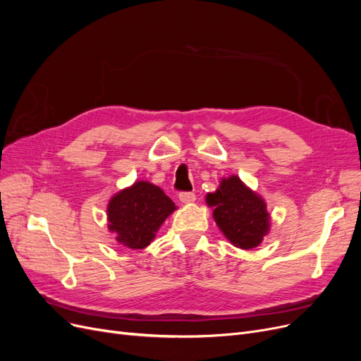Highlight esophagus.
<instances>
[{
	"instance_id": "obj_1",
	"label": "esophagus",
	"mask_w": 361,
	"mask_h": 361,
	"mask_svg": "<svg viewBox=\"0 0 361 361\" xmlns=\"http://www.w3.org/2000/svg\"><path fill=\"white\" fill-rule=\"evenodd\" d=\"M179 200L182 203H187V204L194 203L195 202V194L194 192H180L179 194Z\"/></svg>"
}]
</instances>
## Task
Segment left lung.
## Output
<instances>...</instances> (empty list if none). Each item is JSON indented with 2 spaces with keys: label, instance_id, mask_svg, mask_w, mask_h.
<instances>
[{
  "label": "left lung",
  "instance_id": "left-lung-1",
  "mask_svg": "<svg viewBox=\"0 0 361 361\" xmlns=\"http://www.w3.org/2000/svg\"><path fill=\"white\" fill-rule=\"evenodd\" d=\"M206 203L214 207L216 226L235 247L255 248L269 232L265 200L238 176L221 179L218 190L206 195Z\"/></svg>",
  "mask_w": 361,
  "mask_h": 361
}]
</instances>
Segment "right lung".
Returning a JSON list of instances; mask_svg holds the SVG:
<instances>
[{"label": "right lung", "instance_id": "obj_1", "mask_svg": "<svg viewBox=\"0 0 361 361\" xmlns=\"http://www.w3.org/2000/svg\"><path fill=\"white\" fill-rule=\"evenodd\" d=\"M176 209L164 191L147 180H138L118 191L106 207L108 228L116 241L128 248L147 247L166 218Z\"/></svg>", "mask_w": 361, "mask_h": 361}]
</instances>
